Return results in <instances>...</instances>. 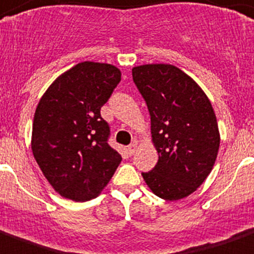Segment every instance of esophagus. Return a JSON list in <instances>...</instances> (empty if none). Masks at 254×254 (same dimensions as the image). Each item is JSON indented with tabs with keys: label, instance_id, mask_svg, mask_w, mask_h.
Wrapping results in <instances>:
<instances>
[{
	"label": "esophagus",
	"instance_id": "obj_1",
	"mask_svg": "<svg viewBox=\"0 0 254 254\" xmlns=\"http://www.w3.org/2000/svg\"><path fill=\"white\" fill-rule=\"evenodd\" d=\"M135 150H137V143H133V145L127 146V151L129 155H133L134 152H135Z\"/></svg>",
	"mask_w": 254,
	"mask_h": 254
}]
</instances>
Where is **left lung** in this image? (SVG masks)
Returning <instances> with one entry per match:
<instances>
[{"instance_id":"left-lung-1","label":"left lung","mask_w":254,"mask_h":254,"mask_svg":"<svg viewBox=\"0 0 254 254\" xmlns=\"http://www.w3.org/2000/svg\"><path fill=\"white\" fill-rule=\"evenodd\" d=\"M147 104L151 137L159 159L143 180L167 201L185 198L213 170L220 137L209 98L188 74L168 64H148L131 70Z\"/></svg>"}]
</instances>
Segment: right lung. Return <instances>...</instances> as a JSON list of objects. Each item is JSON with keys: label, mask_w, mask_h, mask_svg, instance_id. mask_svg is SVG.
Listing matches in <instances>:
<instances>
[{"label": "right lung", "mask_w": 254, "mask_h": 254, "mask_svg": "<svg viewBox=\"0 0 254 254\" xmlns=\"http://www.w3.org/2000/svg\"><path fill=\"white\" fill-rule=\"evenodd\" d=\"M120 80L116 66L84 61L61 74L36 107L32 154L65 198H95L121 163L120 154L108 145L109 125L100 115Z\"/></svg>", "instance_id": "obj_1"}]
</instances>
